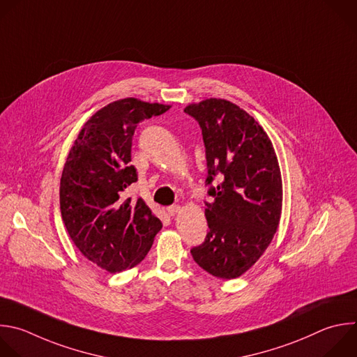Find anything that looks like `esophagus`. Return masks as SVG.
<instances>
[{
  "label": "esophagus",
  "mask_w": 357,
  "mask_h": 357,
  "mask_svg": "<svg viewBox=\"0 0 357 357\" xmlns=\"http://www.w3.org/2000/svg\"><path fill=\"white\" fill-rule=\"evenodd\" d=\"M179 210H181V206H178V204H172V206L167 207V211L169 215H175Z\"/></svg>",
  "instance_id": "1"
}]
</instances>
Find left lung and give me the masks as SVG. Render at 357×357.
Returning <instances> with one entry per match:
<instances>
[{
    "label": "left lung",
    "instance_id": "8db88e82",
    "mask_svg": "<svg viewBox=\"0 0 357 357\" xmlns=\"http://www.w3.org/2000/svg\"><path fill=\"white\" fill-rule=\"evenodd\" d=\"M202 129L210 202L208 232L190 250L195 262L220 279L245 273L266 251L282 214V176L272 142L255 119L225 99L185 107ZM217 176L220 183L212 186Z\"/></svg>",
    "mask_w": 357,
    "mask_h": 357
}]
</instances>
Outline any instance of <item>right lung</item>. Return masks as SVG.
I'll return each mask as SVG.
<instances>
[{"instance_id":"1","label":"right lung","mask_w":357,"mask_h":357,"mask_svg":"<svg viewBox=\"0 0 357 357\" xmlns=\"http://www.w3.org/2000/svg\"><path fill=\"white\" fill-rule=\"evenodd\" d=\"M169 107L136 98L109 103L85 123L64 164V225L81 254L110 273L139 265L162 228L142 197L125 199L123 192L137 181L130 165L137 125Z\"/></svg>"}]
</instances>
